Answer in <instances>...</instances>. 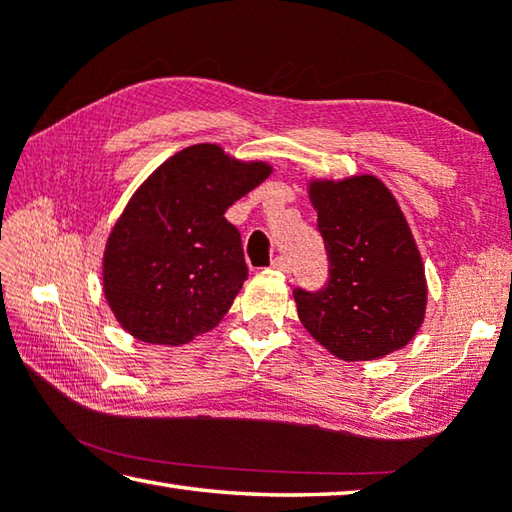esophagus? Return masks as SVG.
Masks as SVG:
<instances>
[{
	"label": "esophagus",
	"mask_w": 512,
	"mask_h": 512,
	"mask_svg": "<svg viewBox=\"0 0 512 512\" xmlns=\"http://www.w3.org/2000/svg\"><path fill=\"white\" fill-rule=\"evenodd\" d=\"M273 268H275V270H279V273H286V275H290V262H288V259H286L284 255H279V257H275V259H273Z\"/></svg>",
	"instance_id": "obj_1"
}]
</instances>
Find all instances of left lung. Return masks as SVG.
Listing matches in <instances>:
<instances>
[{
  "label": "left lung",
  "instance_id": "obj_1",
  "mask_svg": "<svg viewBox=\"0 0 512 512\" xmlns=\"http://www.w3.org/2000/svg\"><path fill=\"white\" fill-rule=\"evenodd\" d=\"M328 282L295 288L297 315L328 353L370 362L404 348L424 324V262L397 199L375 175L310 179Z\"/></svg>",
  "mask_w": 512,
  "mask_h": 512
}]
</instances>
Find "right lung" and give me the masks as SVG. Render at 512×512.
Segmentation results:
<instances>
[{
    "label": "right lung",
    "mask_w": 512,
    "mask_h": 512,
    "mask_svg": "<svg viewBox=\"0 0 512 512\" xmlns=\"http://www.w3.org/2000/svg\"><path fill=\"white\" fill-rule=\"evenodd\" d=\"M273 173L217 144L179 150L130 197L104 250V295L139 342L182 346L213 330L246 282L242 235L224 213Z\"/></svg>",
    "instance_id": "add662e5"
}]
</instances>
